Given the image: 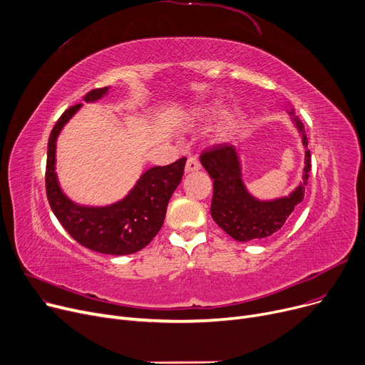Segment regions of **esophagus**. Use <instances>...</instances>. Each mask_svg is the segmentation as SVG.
Here are the masks:
<instances>
[{"mask_svg":"<svg viewBox=\"0 0 365 365\" xmlns=\"http://www.w3.org/2000/svg\"><path fill=\"white\" fill-rule=\"evenodd\" d=\"M200 168H201V164L197 158H194V157L187 158V163H186V167H185L186 173H194V171H198Z\"/></svg>","mask_w":365,"mask_h":365,"instance_id":"1","label":"esophagus"}]
</instances>
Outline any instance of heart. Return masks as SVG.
<instances>
[{"mask_svg":"<svg viewBox=\"0 0 365 365\" xmlns=\"http://www.w3.org/2000/svg\"><path fill=\"white\" fill-rule=\"evenodd\" d=\"M222 112V105L219 103H215L212 106H208L202 110L201 113V118L205 120V121H212L215 118H217V115ZM245 120V110L244 108L241 106H234L231 109H227L217 123L216 125V130H215V134H216V139L219 142H227L231 140L234 136L237 130L242 125Z\"/></svg>","mask_w":365,"mask_h":365,"instance_id":"obj_1","label":"heart"}]
</instances>
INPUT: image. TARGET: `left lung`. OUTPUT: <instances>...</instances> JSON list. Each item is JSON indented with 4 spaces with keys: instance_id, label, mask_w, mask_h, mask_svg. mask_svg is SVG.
Wrapping results in <instances>:
<instances>
[{
    "instance_id": "left-lung-1",
    "label": "left lung",
    "mask_w": 365,
    "mask_h": 365,
    "mask_svg": "<svg viewBox=\"0 0 365 365\" xmlns=\"http://www.w3.org/2000/svg\"><path fill=\"white\" fill-rule=\"evenodd\" d=\"M292 123L302 138L304 148V167L302 180L287 195L277 198H257L250 192L242 178V164L237 146L216 145L201 155V164L213 179L212 217L223 231L237 241L247 242L274 235L290 217L297 204L303 201L304 186L311 170L304 125L296 117L294 108L287 109Z\"/></svg>"
}]
</instances>
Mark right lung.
Returning a JSON list of instances; mask_svg holds the SVG:
<instances>
[{
	"mask_svg": "<svg viewBox=\"0 0 365 365\" xmlns=\"http://www.w3.org/2000/svg\"><path fill=\"white\" fill-rule=\"evenodd\" d=\"M109 87L96 88L84 101L103 99ZM83 105L63 112L51 130L47 148L46 187L48 204L68 234L93 252L112 256L133 255L145 248L161 229L168 201L182 182L186 158L146 170L128 194L108 205H80L69 200L56 173V143L63 127Z\"/></svg>",
	"mask_w": 365,
	"mask_h": 365,
	"instance_id": "obj_1",
	"label": "right lung"
}]
</instances>
